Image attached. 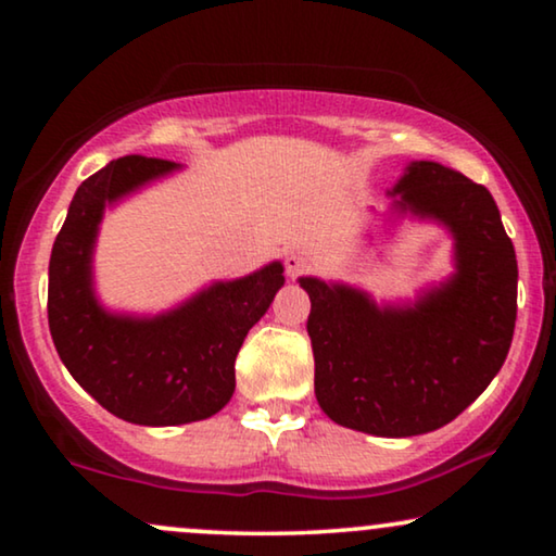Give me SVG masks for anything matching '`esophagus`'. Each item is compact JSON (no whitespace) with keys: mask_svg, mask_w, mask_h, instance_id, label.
Listing matches in <instances>:
<instances>
[{"mask_svg":"<svg viewBox=\"0 0 556 556\" xmlns=\"http://www.w3.org/2000/svg\"><path fill=\"white\" fill-rule=\"evenodd\" d=\"M306 268H308V257L303 255V253L286 255V273H288V278H299Z\"/></svg>","mask_w":556,"mask_h":556,"instance_id":"obj_1","label":"esophagus"}]
</instances>
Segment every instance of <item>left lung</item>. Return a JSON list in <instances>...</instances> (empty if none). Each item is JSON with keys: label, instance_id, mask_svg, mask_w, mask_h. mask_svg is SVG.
<instances>
[{"label": "left lung", "instance_id": "1", "mask_svg": "<svg viewBox=\"0 0 556 556\" xmlns=\"http://www.w3.org/2000/svg\"><path fill=\"white\" fill-rule=\"evenodd\" d=\"M392 217L430 219L453 238V273L413 303L299 278L311 299L316 400L344 428L409 438L455 420L504 367L516 324V253L483 185L438 162H409Z\"/></svg>", "mask_w": 556, "mask_h": 556}]
</instances>
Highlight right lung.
<instances>
[{
	"label": "right lung",
	"instance_id": "add662e5",
	"mask_svg": "<svg viewBox=\"0 0 556 556\" xmlns=\"http://www.w3.org/2000/svg\"><path fill=\"white\" fill-rule=\"evenodd\" d=\"M179 169L147 156L105 164L78 187L50 255L48 321L60 359L98 405L149 428L207 420L230 402L235 356L286 283L283 263L273 261L154 316L98 301L93 253L105 210Z\"/></svg>",
	"mask_w": 556,
	"mask_h": 556
}]
</instances>
